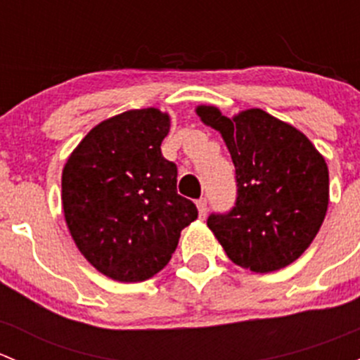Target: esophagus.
<instances>
[{
	"mask_svg": "<svg viewBox=\"0 0 360 360\" xmlns=\"http://www.w3.org/2000/svg\"><path fill=\"white\" fill-rule=\"evenodd\" d=\"M197 209H198V216H200V219H205V216H207V200L205 198H200V200L197 202Z\"/></svg>",
	"mask_w": 360,
	"mask_h": 360,
	"instance_id": "1",
	"label": "esophagus"
}]
</instances>
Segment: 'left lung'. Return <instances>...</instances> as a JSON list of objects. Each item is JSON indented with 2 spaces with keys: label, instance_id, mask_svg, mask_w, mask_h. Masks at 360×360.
<instances>
[{
  "label": "left lung",
  "instance_id": "obj_1",
  "mask_svg": "<svg viewBox=\"0 0 360 360\" xmlns=\"http://www.w3.org/2000/svg\"><path fill=\"white\" fill-rule=\"evenodd\" d=\"M197 115L223 136L237 174L235 207L210 214L207 226L238 266L268 274L294 263L328 212L324 157L303 132L257 108L228 118L198 106Z\"/></svg>",
  "mask_w": 360,
  "mask_h": 360
}]
</instances>
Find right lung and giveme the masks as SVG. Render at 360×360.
I'll list each match as a JSON object with an SVG mask.
<instances>
[{
  "label": "right lung",
  "instance_id": "1",
  "mask_svg": "<svg viewBox=\"0 0 360 360\" xmlns=\"http://www.w3.org/2000/svg\"><path fill=\"white\" fill-rule=\"evenodd\" d=\"M170 118L130 110L94 127L63 170V209L85 259L118 282H143L172 257L198 216L177 195V167L162 157Z\"/></svg>",
  "mask_w": 360,
  "mask_h": 360
}]
</instances>
